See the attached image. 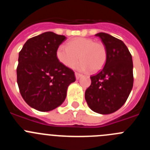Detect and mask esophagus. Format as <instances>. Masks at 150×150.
I'll return each mask as SVG.
<instances>
[{
    "mask_svg": "<svg viewBox=\"0 0 150 150\" xmlns=\"http://www.w3.org/2000/svg\"><path fill=\"white\" fill-rule=\"evenodd\" d=\"M81 76H82V74H79V73H75V76H76V79H79V78L81 77Z\"/></svg>",
    "mask_w": 150,
    "mask_h": 150,
    "instance_id": "1",
    "label": "esophagus"
}]
</instances>
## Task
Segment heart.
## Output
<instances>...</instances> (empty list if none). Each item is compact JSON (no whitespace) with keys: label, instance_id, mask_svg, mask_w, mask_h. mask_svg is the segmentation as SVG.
<instances>
[{"label":"heart","instance_id":"b5f03b06","mask_svg":"<svg viewBox=\"0 0 150 150\" xmlns=\"http://www.w3.org/2000/svg\"><path fill=\"white\" fill-rule=\"evenodd\" d=\"M56 55L59 62L67 67H74L79 59L81 62L76 68L81 71L91 70L92 72L100 71L107 59L104 43L87 38H74L67 43V46L61 45L57 49Z\"/></svg>","mask_w":150,"mask_h":150}]
</instances>
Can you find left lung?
I'll use <instances>...</instances> for the list:
<instances>
[{"mask_svg": "<svg viewBox=\"0 0 150 150\" xmlns=\"http://www.w3.org/2000/svg\"><path fill=\"white\" fill-rule=\"evenodd\" d=\"M105 46L107 59L104 68L90 76L91 86L85 98L90 109L100 114H110L121 108L133 87V62L122 41L106 33L95 34Z\"/></svg>", "mask_w": 150, "mask_h": 150, "instance_id": "1", "label": "left lung"}]
</instances>
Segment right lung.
<instances>
[{"label": "right lung", "instance_id": "obj_1", "mask_svg": "<svg viewBox=\"0 0 150 150\" xmlns=\"http://www.w3.org/2000/svg\"><path fill=\"white\" fill-rule=\"evenodd\" d=\"M66 38L51 31L26 41L18 54L17 83L25 101L37 110L55 109L64 101L67 87L76 80L74 72L63 65L57 49Z\"/></svg>", "mask_w": 150, "mask_h": 150}]
</instances>
